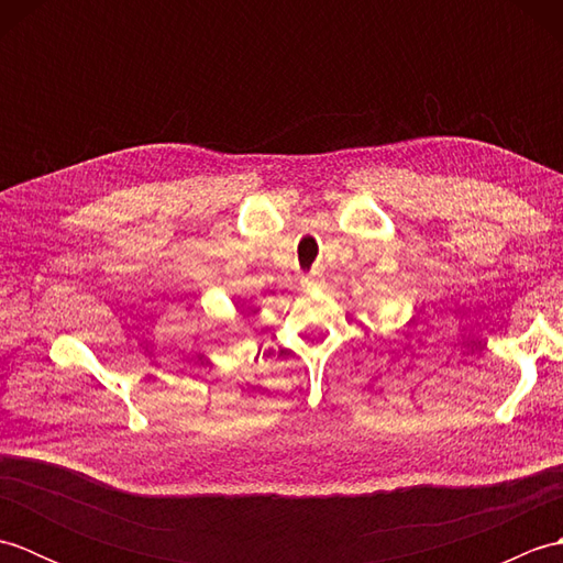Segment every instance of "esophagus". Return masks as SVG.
<instances>
[{
  "instance_id": "obj_1",
  "label": "esophagus",
  "mask_w": 563,
  "mask_h": 563,
  "mask_svg": "<svg viewBox=\"0 0 563 563\" xmlns=\"http://www.w3.org/2000/svg\"><path fill=\"white\" fill-rule=\"evenodd\" d=\"M321 283V273H309V275H305V278H302V285H305V288H314V285H319Z\"/></svg>"
}]
</instances>
